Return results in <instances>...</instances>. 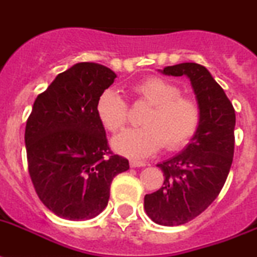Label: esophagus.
Instances as JSON below:
<instances>
[{"mask_svg": "<svg viewBox=\"0 0 257 257\" xmlns=\"http://www.w3.org/2000/svg\"><path fill=\"white\" fill-rule=\"evenodd\" d=\"M146 163L144 162H138V160H130V167L131 168H137V167H144Z\"/></svg>", "mask_w": 257, "mask_h": 257, "instance_id": "obj_1", "label": "esophagus"}]
</instances>
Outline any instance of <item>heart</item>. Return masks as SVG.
I'll list each match as a JSON object with an SVG mask.
<instances>
[{"instance_id":"1","label":"heart","mask_w":257,"mask_h":257,"mask_svg":"<svg viewBox=\"0 0 257 257\" xmlns=\"http://www.w3.org/2000/svg\"><path fill=\"white\" fill-rule=\"evenodd\" d=\"M137 102L151 106L144 114L141 128H128L113 139L116 152L130 158H147L163 146L179 151L192 141L201 122L197 101L181 94L175 82L148 77L131 86ZM95 114L106 130L118 133L128 122V106L115 90L106 89L95 103Z\"/></svg>"}]
</instances>
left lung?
I'll use <instances>...</instances> for the list:
<instances>
[{
  "mask_svg": "<svg viewBox=\"0 0 257 257\" xmlns=\"http://www.w3.org/2000/svg\"><path fill=\"white\" fill-rule=\"evenodd\" d=\"M163 73L189 77L201 109L192 142L181 154L158 164L164 184L144 197L146 213L155 223L180 226L203 213L227 180L234 158L235 110L203 65L181 63L165 67Z\"/></svg>",
  "mask_w": 257,
  "mask_h": 257,
  "instance_id": "1",
  "label": "left lung"
}]
</instances>
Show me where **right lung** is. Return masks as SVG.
Masks as SVG:
<instances>
[{
    "instance_id": "add662e5",
    "label": "right lung",
    "mask_w": 257,
    "mask_h": 257,
    "mask_svg": "<svg viewBox=\"0 0 257 257\" xmlns=\"http://www.w3.org/2000/svg\"><path fill=\"white\" fill-rule=\"evenodd\" d=\"M110 68L78 63L40 93L27 118V165L39 200L57 217L82 220L109 202L110 185L128 160L110 151L95 114L99 94L114 82Z\"/></svg>"
}]
</instances>
